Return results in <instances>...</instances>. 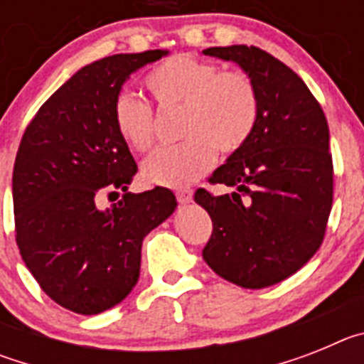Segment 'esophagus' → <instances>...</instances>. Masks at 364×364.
Segmentation results:
<instances>
[{"mask_svg": "<svg viewBox=\"0 0 364 364\" xmlns=\"http://www.w3.org/2000/svg\"><path fill=\"white\" fill-rule=\"evenodd\" d=\"M176 200H178L180 204H189V202L193 200V191L189 188L178 189V191H176Z\"/></svg>", "mask_w": 364, "mask_h": 364, "instance_id": "esophagus-1", "label": "esophagus"}]
</instances>
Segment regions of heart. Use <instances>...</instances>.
Listing matches in <instances>:
<instances>
[{
  "mask_svg": "<svg viewBox=\"0 0 364 364\" xmlns=\"http://www.w3.org/2000/svg\"><path fill=\"white\" fill-rule=\"evenodd\" d=\"M144 85L162 111L180 109L178 136L186 138L178 146L154 151L144 162L149 184H193L213 167L217 151H239L255 129L259 92L242 70H220L205 58L180 53L154 65ZM112 118L125 146L138 153L153 146L154 118L146 102L122 92L114 100Z\"/></svg>",
  "mask_w": 364,
  "mask_h": 364,
  "instance_id": "heart-1",
  "label": "heart"
}]
</instances>
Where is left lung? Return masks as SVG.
I'll return each mask as SVG.
<instances>
[{
  "mask_svg": "<svg viewBox=\"0 0 364 364\" xmlns=\"http://www.w3.org/2000/svg\"><path fill=\"white\" fill-rule=\"evenodd\" d=\"M204 54L235 62L253 80L259 118L210 176L233 193H195L213 222L202 257L222 279L259 290L294 275L324 239L333 200L326 117L306 83L266 50L231 45Z\"/></svg>",
  "mask_w": 364,
  "mask_h": 364,
  "instance_id": "8db88e82",
  "label": "left lung"
}]
</instances>
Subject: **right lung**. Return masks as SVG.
I'll use <instances>...</instances> for the list:
<instances>
[{"label":"right lung","mask_w":364,"mask_h":364,"mask_svg":"<svg viewBox=\"0 0 364 364\" xmlns=\"http://www.w3.org/2000/svg\"><path fill=\"white\" fill-rule=\"evenodd\" d=\"M166 54H114L82 67L41 105L19 144L16 242L41 290L74 314H100L131 294L144 237L176 208L166 188L127 191L138 167L112 118L129 74ZM120 192L117 205L97 208L102 194Z\"/></svg>","instance_id":"obj_1"}]
</instances>
